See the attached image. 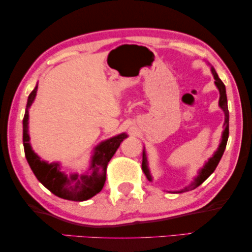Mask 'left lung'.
<instances>
[{"mask_svg":"<svg viewBox=\"0 0 252 252\" xmlns=\"http://www.w3.org/2000/svg\"><path fill=\"white\" fill-rule=\"evenodd\" d=\"M211 71H212V75L214 77V84L219 89L220 92V99H219V106L221 107V109L224 111V130H223V134H222V139H221V143L219 145V148H218L216 153L213 154V156L211 158L208 160V163H205V165L203 166V168L199 172V175H197L194 181L191 183V185H189L188 188H184L183 189H181V191H176V193H182V192H187V191H191V189H194L195 188L199 187L202 183L204 182L205 180L208 179V177L212 174L216 170L218 164H219L220 159L222 158V155L224 153V150H225V146H226V142H228V137H229V110H228V100H226V94H225V86L223 82L221 81V79L218 76V73L216 72V70L213 68H211ZM142 170L143 172L145 173V175L147 177L148 181H152V176L150 174V171H148V166H147V158H146V154H145V151H143V162H142Z\"/></svg>","mask_w":252,"mask_h":252,"instance_id":"1","label":"left lung"}]
</instances>
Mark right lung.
Masks as SVG:
<instances>
[{
    "label": "right lung",
    "mask_w": 252,
    "mask_h": 252,
    "mask_svg": "<svg viewBox=\"0 0 252 252\" xmlns=\"http://www.w3.org/2000/svg\"><path fill=\"white\" fill-rule=\"evenodd\" d=\"M36 89H38V86H35V88L29 94L26 114L23 118V146L28 163L39 182L42 183L55 195L61 199L77 202L88 200L100 192L104 188L107 165L116 153L121 143L127 137V135L125 133L119 134L99 144L94 148L92 164L89 167L90 172L87 174L80 176L78 174L65 175L63 172L60 171L59 163L49 164L44 160H41L31 148L30 136L28 133L29 108L34 100Z\"/></svg>",
    "instance_id": "right-lung-1"
}]
</instances>
